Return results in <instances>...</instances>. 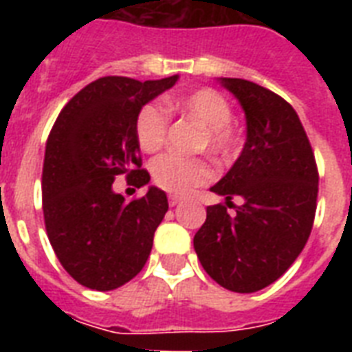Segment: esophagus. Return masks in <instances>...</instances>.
<instances>
[{
	"instance_id": "34e87169",
	"label": "esophagus",
	"mask_w": 352,
	"mask_h": 352,
	"mask_svg": "<svg viewBox=\"0 0 352 352\" xmlns=\"http://www.w3.org/2000/svg\"><path fill=\"white\" fill-rule=\"evenodd\" d=\"M168 201H170V206H177V204L182 201V197H179V195H170V197H168Z\"/></svg>"
}]
</instances>
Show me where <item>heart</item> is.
I'll list each match as a JSON object with an SVG mask.
<instances>
[{
    "label": "heart",
    "mask_w": 352,
    "mask_h": 352,
    "mask_svg": "<svg viewBox=\"0 0 352 352\" xmlns=\"http://www.w3.org/2000/svg\"><path fill=\"white\" fill-rule=\"evenodd\" d=\"M197 122L203 127L199 149H208L221 160L234 159L241 148L239 131L232 120V106L223 93L212 87L190 91L186 95L140 107L135 118V135L138 146L155 153L162 149L170 131V113ZM151 177L159 188L171 193H188L193 188L208 184L215 177V168L206 157H182L177 153L160 155L151 162Z\"/></svg>",
    "instance_id": "1"
}]
</instances>
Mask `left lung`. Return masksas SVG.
<instances>
[{"instance_id": "1", "label": "left lung", "mask_w": 352, "mask_h": 352, "mask_svg": "<svg viewBox=\"0 0 352 352\" xmlns=\"http://www.w3.org/2000/svg\"><path fill=\"white\" fill-rule=\"evenodd\" d=\"M246 115V142L232 170L212 192L245 203L236 215L226 204L206 208L193 248L210 278L232 292H257L283 276L311 235L318 166L303 124L274 91L223 78Z\"/></svg>"}]
</instances>
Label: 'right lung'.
<instances>
[{
    "instance_id": "right-lung-1",
    "label": "right lung",
    "mask_w": 352,
    "mask_h": 352,
    "mask_svg": "<svg viewBox=\"0 0 352 352\" xmlns=\"http://www.w3.org/2000/svg\"><path fill=\"white\" fill-rule=\"evenodd\" d=\"M177 78L95 80L65 104L49 133L41 173L47 237L65 272L87 289H118L148 261L168 212L166 193L151 186L127 203L113 192V181L126 175L137 188L149 182L135 118Z\"/></svg>"
}]
</instances>
